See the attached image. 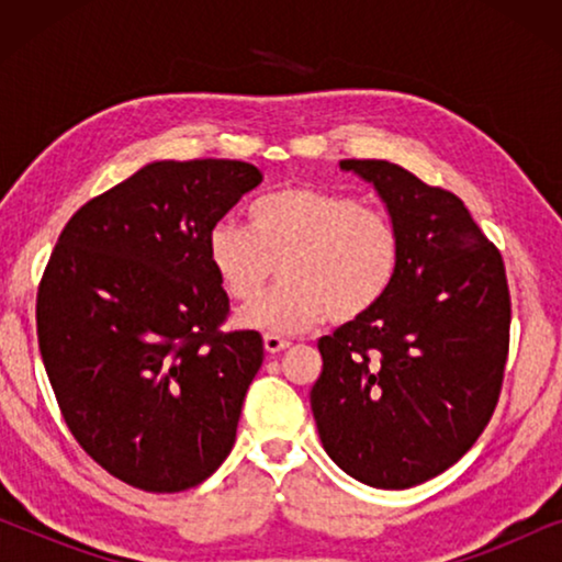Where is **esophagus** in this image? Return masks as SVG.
<instances>
[{
  "mask_svg": "<svg viewBox=\"0 0 562 562\" xmlns=\"http://www.w3.org/2000/svg\"><path fill=\"white\" fill-rule=\"evenodd\" d=\"M289 345H291V342L286 340V337H279V335H271V333L263 335V348H266L268 352H271V356H273V352L286 350Z\"/></svg>",
  "mask_w": 562,
  "mask_h": 562,
  "instance_id": "obj_1",
  "label": "esophagus"
}]
</instances>
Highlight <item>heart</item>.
Segmentation results:
<instances>
[{
    "mask_svg": "<svg viewBox=\"0 0 562 562\" xmlns=\"http://www.w3.org/2000/svg\"><path fill=\"white\" fill-rule=\"evenodd\" d=\"M250 229L217 222L206 256L229 299L251 304L282 266L284 283L243 312L245 327L304 333L322 319L348 325L389 296L402 268V229L348 191L312 183L276 189L248 206Z\"/></svg>",
    "mask_w": 562,
    "mask_h": 562,
    "instance_id": "obj_1",
    "label": "heart"
}]
</instances>
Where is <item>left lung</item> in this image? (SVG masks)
Masks as SVG:
<instances>
[{"label":"left lung","instance_id":"8db88e82","mask_svg":"<svg viewBox=\"0 0 562 562\" xmlns=\"http://www.w3.org/2000/svg\"><path fill=\"white\" fill-rule=\"evenodd\" d=\"M402 229L396 283L371 314L317 342L312 412L352 479L409 488L458 463L496 409L509 356L504 258L448 189L389 160H340Z\"/></svg>","mask_w":562,"mask_h":562}]
</instances>
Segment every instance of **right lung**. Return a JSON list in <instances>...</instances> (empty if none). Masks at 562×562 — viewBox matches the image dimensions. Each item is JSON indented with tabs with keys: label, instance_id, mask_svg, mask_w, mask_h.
Here are the masks:
<instances>
[{
	"label": "right lung",
	"instance_id": "obj_1",
	"mask_svg": "<svg viewBox=\"0 0 562 562\" xmlns=\"http://www.w3.org/2000/svg\"><path fill=\"white\" fill-rule=\"evenodd\" d=\"M260 181L243 160H158L89 199L50 252L45 373L76 442L127 486L194 488L233 450L263 337L222 329L206 237Z\"/></svg>",
	"mask_w": 562,
	"mask_h": 562
}]
</instances>
